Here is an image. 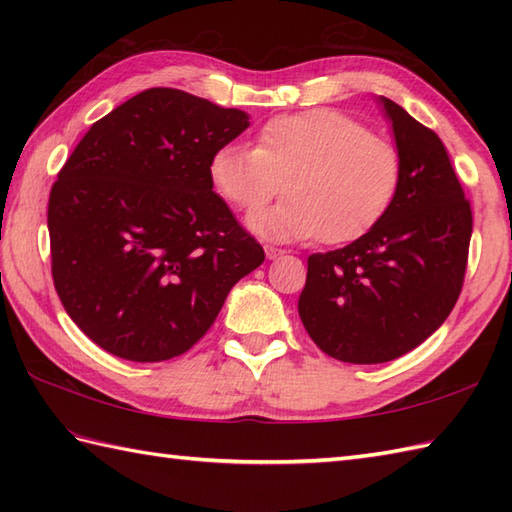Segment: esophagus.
<instances>
[{
  "label": "esophagus",
  "mask_w": 512,
  "mask_h": 512,
  "mask_svg": "<svg viewBox=\"0 0 512 512\" xmlns=\"http://www.w3.org/2000/svg\"><path fill=\"white\" fill-rule=\"evenodd\" d=\"M264 250H266V257H268V259H277V257H281V255L286 253L284 248H277V246H270V244H266Z\"/></svg>",
  "instance_id": "obj_1"
}]
</instances>
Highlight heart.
<instances>
[{"instance_id":"obj_1","label":"heart","mask_w":512,"mask_h":512,"mask_svg":"<svg viewBox=\"0 0 512 512\" xmlns=\"http://www.w3.org/2000/svg\"><path fill=\"white\" fill-rule=\"evenodd\" d=\"M211 187L239 211H255L281 191L288 198L248 217L277 242L323 237L352 242L374 228L394 202L402 156L394 140L339 110L314 107L270 118L255 147L226 143L209 158Z\"/></svg>"}]
</instances>
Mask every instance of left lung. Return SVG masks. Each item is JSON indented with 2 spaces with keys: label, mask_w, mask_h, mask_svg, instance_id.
Wrapping results in <instances>:
<instances>
[{
  "label": "left lung",
  "mask_w": 512,
  "mask_h": 512,
  "mask_svg": "<svg viewBox=\"0 0 512 512\" xmlns=\"http://www.w3.org/2000/svg\"><path fill=\"white\" fill-rule=\"evenodd\" d=\"M402 156L394 202L345 248L308 257L299 317L343 363H387L436 332L458 301L473 233L471 202L442 140L380 99Z\"/></svg>",
  "instance_id": "8db88e82"
}]
</instances>
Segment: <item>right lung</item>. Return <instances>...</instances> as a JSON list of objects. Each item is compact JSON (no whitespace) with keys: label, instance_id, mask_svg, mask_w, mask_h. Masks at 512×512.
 Masks as SVG:
<instances>
[{"label":"right lung","instance_id":"right-lung-1","mask_svg":"<svg viewBox=\"0 0 512 512\" xmlns=\"http://www.w3.org/2000/svg\"><path fill=\"white\" fill-rule=\"evenodd\" d=\"M248 127L173 88L96 121L48 200L52 281L85 336L125 361L180 356L209 332L264 248L209 180V158Z\"/></svg>","mask_w":512,"mask_h":512}]
</instances>
